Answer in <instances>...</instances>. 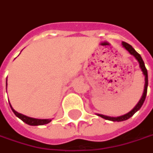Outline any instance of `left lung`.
Returning <instances> with one entry per match:
<instances>
[{
	"instance_id": "1",
	"label": "left lung",
	"mask_w": 153,
	"mask_h": 153,
	"mask_svg": "<svg viewBox=\"0 0 153 153\" xmlns=\"http://www.w3.org/2000/svg\"><path fill=\"white\" fill-rule=\"evenodd\" d=\"M122 45H123V47H124L131 55H133V56L137 58V60L139 62V65H140V67H141V69H142V71H143V74L144 76H145V84H144V90H143V96H142V98L140 99V101L138 102V104L135 106V108H134L132 111H130L128 113H127V114H125V115H122V116H120V117H116V118H115V117H108V116H105V115H102V114H98V116H100V117H102V118H104V119H105V120H112V121H123V120H126L129 119L130 117H132V116L138 110L142 107L143 102H144V100H145L146 94H147L148 74H147V69H146V67H145V65H144V63H143V61L141 56H140L137 52L133 48V47L131 46V45H129L128 43H127V42H122Z\"/></svg>"
}]
</instances>
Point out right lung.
<instances>
[{
	"instance_id": "add662e5",
	"label": "right lung",
	"mask_w": 153,
	"mask_h": 153,
	"mask_svg": "<svg viewBox=\"0 0 153 153\" xmlns=\"http://www.w3.org/2000/svg\"><path fill=\"white\" fill-rule=\"evenodd\" d=\"M11 107V105H10ZM13 112L15 113V115L16 117H18L20 120H22L25 123L31 125V126H39V125H44V124H48L51 121V120H40V119H34V118H30L27 117L25 115H23L21 113H18L17 111H16L15 110L11 107Z\"/></svg>"
}]
</instances>
